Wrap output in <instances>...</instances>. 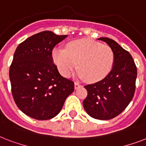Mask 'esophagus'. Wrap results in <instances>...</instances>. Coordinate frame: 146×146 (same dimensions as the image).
<instances>
[{
	"instance_id": "esophagus-1",
	"label": "esophagus",
	"mask_w": 146,
	"mask_h": 146,
	"mask_svg": "<svg viewBox=\"0 0 146 146\" xmlns=\"http://www.w3.org/2000/svg\"><path fill=\"white\" fill-rule=\"evenodd\" d=\"M75 89H77L78 88H80V86H81V84H80V82H75Z\"/></svg>"
}]
</instances>
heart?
Here are the masks:
<instances>
[{"label":"heart","instance_id":"heart-1","mask_svg":"<svg viewBox=\"0 0 146 146\" xmlns=\"http://www.w3.org/2000/svg\"><path fill=\"white\" fill-rule=\"evenodd\" d=\"M52 57L63 76H70L78 66V76L92 83L106 77L114 63V52L111 47L90 39L69 42L66 49L55 48Z\"/></svg>","mask_w":146,"mask_h":146}]
</instances>
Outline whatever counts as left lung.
Masks as SVG:
<instances>
[{
  "label": "left lung",
  "instance_id": "obj_1",
  "mask_svg": "<svg viewBox=\"0 0 146 146\" xmlns=\"http://www.w3.org/2000/svg\"><path fill=\"white\" fill-rule=\"evenodd\" d=\"M114 52V63L106 77L94 84L85 86L88 92L82 104L90 117L110 120L124 111L133 98L137 69L127 50L108 38H99Z\"/></svg>",
  "mask_w": 146,
  "mask_h": 146
}]
</instances>
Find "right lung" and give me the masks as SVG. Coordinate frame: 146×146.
<instances>
[{"label": "right lung", "instance_id": "add662e5", "mask_svg": "<svg viewBox=\"0 0 146 146\" xmlns=\"http://www.w3.org/2000/svg\"><path fill=\"white\" fill-rule=\"evenodd\" d=\"M67 35L44 31L19 44L10 67L11 91L17 107L36 120L57 116L74 82L62 76L54 64L52 50Z\"/></svg>", "mask_w": 146, "mask_h": 146}]
</instances>
